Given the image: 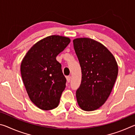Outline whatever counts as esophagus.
Segmentation results:
<instances>
[{
	"instance_id": "esophagus-1",
	"label": "esophagus",
	"mask_w": 135,
	"mask_h": 135,
	"mask_svg": "<svg viewBox=\"0 0 135 135\" xmlns=\"http://www.w3.org/2000/svg\"><path fill=\"white\" fill-rule=\"evenodd\" d=\"M66 79H67V82H68V83H69V82H70V81H71V76H67V77H66Z\"/></svg>"
}]
</instances>
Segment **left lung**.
<instances>
[{"instance_id":"obj_1","label":"left lung","mask_w":135,"mask_h":135,"mask_svg":"<svg viewBox=\"0 0 135 135\" xmlns=\"http://www.w3.org/2000/svg\"><path fill=\"white\" fill-rule=\"evenodd\" d=\"M73 42L82 73L76 92L77 103L84 111H94L103 105L111 94L118 75L117 62L111 52L98 41L83 37Z\"/></svg>"}]
</instances>
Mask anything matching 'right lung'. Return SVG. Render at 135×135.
Returning <instances> with one entry per match:
<instances>
[{
	"instance_id": "obj_1",
	"label": "right lung",
	"mask_w": 135,
	"mask_h": 135,
	"mask_svg": "<svg viewBox=\"0 0 135 135\" xmlns=\"http://www.w3.org/2000/svg\"><path fill=\"white\" fill-rule=\"evenodd\" d=\"M70 41L65 36H47L36 43L21 61V77L27 92L31 101L42 110L58 106L66 79L56 57Z\"/></svg>"
}]
</instances>
